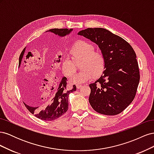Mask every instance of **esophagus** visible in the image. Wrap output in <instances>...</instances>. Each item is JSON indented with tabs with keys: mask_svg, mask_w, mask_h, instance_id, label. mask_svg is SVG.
Returning a JSON list of instances; mask_svg holds the SVG:
<instances>
[{
	"mask_svg": "<svg viewBox=\"0 0 154 154\" xmlns=\"http://www.w3.org/2000/svg\"><path fill=\"white\" fill-rule=\"evenodd\" d=\"M82 87V85H76V88H81Z\"/></svg>",
	"mask_w": 154,
	"mask_h": 154,
	"instance_id": "34e87169",
	"label": "esophagus"
}]
</instances>
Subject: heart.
Instances as JSON below:
<instances>
[{"instance_id":"1","label":"heart","mask_w":154,"mask_h":154,"mask_svg":"<svg viewBox=\"0 0 154 154\" xmlns=\"http://www.w3.org/2000/svg\"><path fill=\"white\" fill-rule=\"evenodd\" d=\"M92 44L85 41H80L71 51L72 59L75 62L82 61L80 72L76 73L70 78V82L80 85L91 80L103 71L105 67V58L100 51H94ZM72 59L65 58L61 64V69L66 76H70L75 72L76 65Z\"/></svg>"}]
</instances>
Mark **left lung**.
<instances>
[{
    "instance_id": "1",
    "label": "left lung",
    "mask_w": 154,
    "mask_h": 154,
    "mask_svg": "<svg viewBox=\"0 0 154 154\" xmlns=\"http://www.w3.org/2000/svg\"><path fill=\"white\" fill-rule=\"evenodd\" d=\"M78 35L96 44L105 58L103 74L89 85L91 106L101 114L121 113L134 99L140 80L136 53L127 41L104 28H87Z\"/></svg>"
}]
</instances>
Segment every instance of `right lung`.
<instances>
[{
  "label": "right lung",
  "instance_id": "add662e5",
  "mask_svg": "<svg viewBox=\"0 0 154 154\" xmlns=\"http://www.w3.org/2000/svg\"><path fill=\"white\" fill-rule=\"evenodd\" d=\"M72 31V29H51L48 31L52 32L55 35L60 36H64ZM25 49H23L19 57V67L22 62V60L24 56ZM29 83L24 78L22 79L20 83L21 91L24 94L28 93L29 89ZM67 78L63 77L60 82L57 90L54 92L53 97L49 101L48 103L38 106H30L24 103L30 112L34 114L36 118L42 120L53 121L58 118L66 112L68 110V98L70 93L76 90V85H73L71 89L68 90L67 88ZM55 89V88H54ZM51 95V94H50Z\"/></svg>",
  "mask_w": 154,
  "mask_h": 154
}]
</instances>
